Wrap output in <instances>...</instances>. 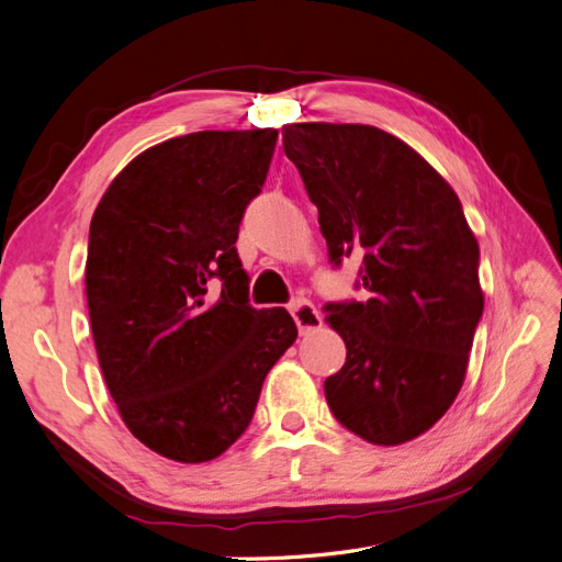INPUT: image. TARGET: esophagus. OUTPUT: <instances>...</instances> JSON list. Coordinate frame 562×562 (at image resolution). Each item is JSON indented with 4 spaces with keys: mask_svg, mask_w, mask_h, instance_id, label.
I'll return each mask as SVG.
<instances>
[{
    "mask_svg": "<svg viewBox=\"0 0 562 562\" xmlns=\"http://www.w3.org/2000/svg\"><path fill=\"white\" fill-rule=\"evenodd\" d=\"M291 314H293V318L297 323L300 333H310V330H316L321 326V314H318V310L314 307L310 300H304V297L295 300L291 304Z\"/></svg>",
    "mask_w": 562,
    "mask_h": 562,
    "instance_id": "esophagus-1",
    "label": "esophagus"
}]
</instances>
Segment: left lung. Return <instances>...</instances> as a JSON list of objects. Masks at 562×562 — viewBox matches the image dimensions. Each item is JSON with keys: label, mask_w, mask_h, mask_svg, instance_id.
<instances>
[{"label": "left lung", "mask_w": 562, "mask_h": 562, "mask_svg": "<svg viewBox=\"0 0 562 562\" xmlns=\"http://www.w3.org/2000/svg\"><path fill=\"white\" fill-rule=\"evenodd\" d=\"M330 262L363 255L370 297L330 302L347 361L323 384L337 422L375 446L429 431L464 384L483 316L479 241L452 187L417 151L366 124H288Z\"/></svg>", "instance_id": "8db88e82"}]
</instances>
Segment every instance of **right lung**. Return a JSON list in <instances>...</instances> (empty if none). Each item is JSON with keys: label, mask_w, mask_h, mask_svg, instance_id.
<instances>
[{"label": "right lung", "mask_w": 562, "mask_h": 562, "mask_svg": "<svg viewBox=\"0 0 562 562\" xmlns=\"http://www.w3.org/2000/svg\"><path fill=\"white\" fill-rule=\"evenodd\" d=\"M277 138L252 128L159 143L112 180L91 217L100 370L128 431L182 464L220 457L248 429L267 372L297 337L285 310L250 307L234 246Z\"/></svg>", "instance_id": "1"}]
</instances>
